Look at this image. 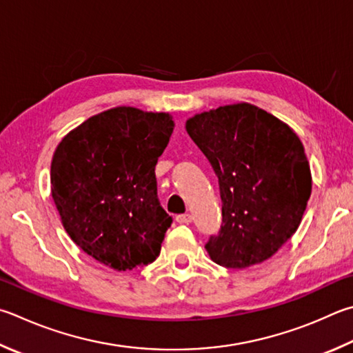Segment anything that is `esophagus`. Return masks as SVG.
<instances>
[{
	"label": "esophagus",
	"mask_w": 353,
	"mask_h": 353,
	"mask_svg": "<svg viewBox=\"0 0 353 353\" xmlns=\"http://www.w3.org/2000/svg\"><path fill=\"white\" fill-rule=\"evenodd\" d=\"M176 221H177V223H190L191 221H193V216L191 214H179V216H176Z\"/></svg>",
	"instance_id": "obj_1"
}]
</instances>
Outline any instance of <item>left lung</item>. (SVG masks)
<instances>
[{
	"label": "left lung",
	"instance_id": "left-lung-1",
	"mask_svg": "<svg viewBox=\"0 0 353 353\" xmlns=\"http://www.w3.org/2000/svg\"><path fill=\"white\" fill-rule=\"evenodd\" d=\"M185 128L219 179L222 225L205 245L210 258L228 268L270 259L298 230L312 194L296 132L245 101L196 114Z\"/></svg>",
	"mask_w": 353,
	"mask_h": 353
}]
</instances>
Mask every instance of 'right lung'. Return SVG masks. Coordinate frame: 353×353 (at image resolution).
Masks as SVG:
<instances>
[{
  "label": "right lung",
  "mask_w": 353,
  "mask_h": 353,
  "mask_svg": "<svg viewBox=\"0 0 353 353\" xmlns=\"http://www.w3.org/2000/svg\"><path fill=\"white\" fill-rule=\"evenodd\" d=\"M168 112L117 106L69 131L50 163V193L66 233L117 272L156 261L171 216L157 199L156 165L170 142Z\"/></svg>",
  "instance_id": "add662e5"
}]
</instances>
